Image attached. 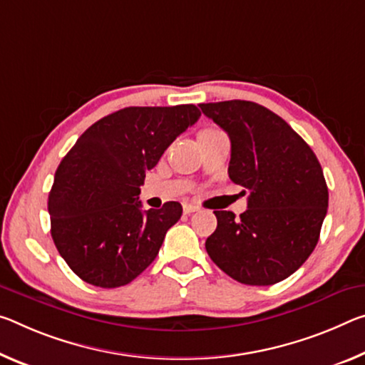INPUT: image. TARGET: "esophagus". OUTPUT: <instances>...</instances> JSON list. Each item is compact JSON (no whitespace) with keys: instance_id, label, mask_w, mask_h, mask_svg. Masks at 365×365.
I'll list each match as a JSON object with an SVG mask.
<instances>
[{"instance_id":"1","label":"esophagus","mask_w":365,"mask_h":365,"mask_svg":"<svg viewBox=\"0 0 365 365\" xmlns=\"http://www.w3.org/2000/svg\"><path fill=\"white\" fill-rule=\"evenodd\" d=\"M200 207L196 206V205H192V203H183V212L185 214H192V212H195V211H198Z\"/></svg>"}]
</instances>
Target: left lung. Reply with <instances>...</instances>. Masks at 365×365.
Masks as SVG:
<instances>
[{"label": "left lung", "instance_id": "8db88e82", "mask_svg": "<svg viewBox=\"0 0 365 365\" xmlns=\"http://www.w3.org/2000/svg\"><path fill=\"white\" fill-rule=\"evenodd\" d=\"M230 138L229 177L245 190L248 207L214 211L206 239L211 259L232 279L271 286L310 257L328 207V187L317 155L284 120L259 103H200Z\"/></svg>", "mask_w": 365, "mask_h": 365}]
</instances>
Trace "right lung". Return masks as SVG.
Instances as JSON below:
<instances>
[{"label":"right lung","mask_w":365,"mask_h":365,"mask_svg":"<svg viewBox=\"0 0 365 365\" xmlns=\"http://www.w3.org/2000/svg\"><path fill=\"white\" fill-rule=\"evenodd\" d=\"M201 117L198 107H126L79 136L55 173L48 195L51 237L81 279L113 289L140 276L158 257L182 205L141 211L146 170Z\"/></svg>","instance_id":"add662e5"}]
</instances>
